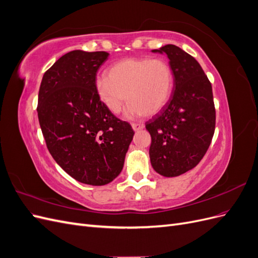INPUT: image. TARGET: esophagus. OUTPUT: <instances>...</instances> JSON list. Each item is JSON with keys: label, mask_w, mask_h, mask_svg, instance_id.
I'll use <instances>...</instances> for the list:
<instances>
[{"label": "esophagus", "mask_w": 258, "mask_h": 258, "mask_svg": "<svg viewBox=\"0 0 258 258\" xmlns=\"http://www.w3.org/2000/svg\"><path fill=\"white\" fill-rule=\"evenodd\" d=\"M131 126H132V129H134L135 131H139V130L144 128V124H142V123H132Z\"/></svg>", "instance_id": "obj_1"}]
</instances>
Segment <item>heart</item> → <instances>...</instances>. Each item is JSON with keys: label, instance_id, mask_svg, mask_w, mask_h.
Masks as SVG:
<instances>
[{"label": "heart", "instance_id": "1", "mask_svg": "<svg viewBox=\"0 0 258 258\" xmlns=\"http://www.w3.org/2000/svg\"><path fill=\"white\" fill-rule=\"evenodd\" d=\"M97 95L108 111L118 114L126 102L127 116H153L171 97L173 74L165 59L127 58L107 70V76L95 81Z\"/></svg>", "mask_w": 258, "mask_h": 258}]
</instances>
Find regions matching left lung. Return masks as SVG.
I'll list each match as a JSON object with an SVG mask.
<instances>
[{
	"instance_id": "1",
	"label": "left lung",
	"mask_w": 258,
	"mask_h": 258,
	"mask_svg": "<svg viewBox=\"0 0 258 258\" xmlns=\"http://www.w3.org/2000/svg\"><path fill=\"white\" fill-rule=\"evenodd\" d=\"M165 52L173 73V93L161 112L145 123L150 132L151 163L167 177L181 175L204 158L215 130L212 86L198 61L175 45Z\"/></svg>"
}]
</instances>
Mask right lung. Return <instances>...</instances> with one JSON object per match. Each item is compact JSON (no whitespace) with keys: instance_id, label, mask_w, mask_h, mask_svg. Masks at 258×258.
I'll return each mask as SVG.
<instances>
[{"instance_id":"1","label":"right lung","mask_w":258,"mask_h":258,"mask_svg":"<svg viewBox=\"0 0 258 258\" xmlns=\"http://www.w3.org/2000/svg\"><path fill=\"white\" fill-rule=\"evenodd\" d=\"M107 57L70 51L45 72L38 91V121L52 158L76 181L93 186L119 175L135 135L97 95V72Z\"/></svg>"}]
</instances>
